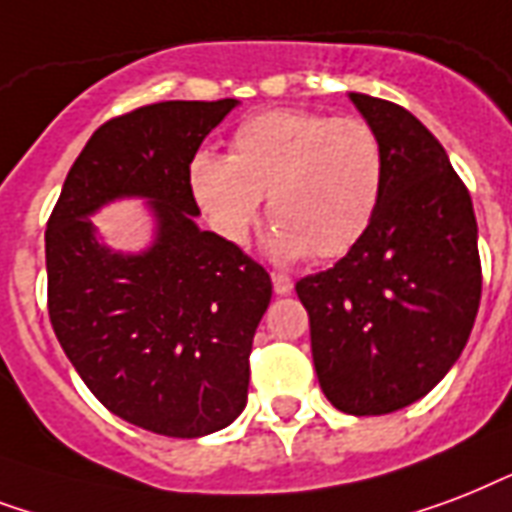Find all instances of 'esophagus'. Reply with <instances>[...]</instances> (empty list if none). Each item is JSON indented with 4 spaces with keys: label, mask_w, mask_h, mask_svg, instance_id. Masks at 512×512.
Listing matches in <instances>:
<instances>
[{
    "label": "esophagus",
    "mask_w": 512,
    "mask_h": 512,
    "mask_svg": "<svg viewBox=\"0 0 512 512\" xmlns=\"http://www.w3.org/2000/svg\"><path fill=\"white\" fill-rule=\"evenodd\" d=\"M272 285H275V293H291L293 288V280L288 275H283V272H272Z\"/></svg>",
    "instance_id": "esophagus-1"
}]
</instances>
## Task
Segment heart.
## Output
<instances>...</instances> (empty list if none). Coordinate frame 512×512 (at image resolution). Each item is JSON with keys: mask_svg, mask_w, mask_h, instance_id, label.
<instances>
[{"mask_svg": "<svg viewBox=\"0 0 512 512\" xmlns=\"http://www.w3.org/2000/svg\"><path fill=\"white\" fill-rule=\"evenodd\" d=\"M189 189L211 227L245 243L269 194V248L339 259L363 240L384 197L387 157L371 122L352 114L269 109L237 125L229 157L197 152Z\"/></svg>", "mask_w": 512, "mask_h": 512, "instance_id": "obj_1", "label": "heart"}]
</instances>
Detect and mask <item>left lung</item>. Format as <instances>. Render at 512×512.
I'll use <instances>...</instances> for the list:
<instances>
[{
    "instance_id": "1",
    "label": "left lung",
    "mask_w": 512,
    "mask_h": 512,
    "mask_svg": "<svg viewBox=\"0 0 512 512\" xmlns=\"http://www.w3.org/2000/svg\"><path fill=\"white\" fill-rule=\"evenodd\" d=\"M387 157L374 224L331 269L296 283L312 360L344 414L414 403L457 363L481 304L473 200L438 138L403 106L350 93Z\"/></svg>"
}]
</instances>
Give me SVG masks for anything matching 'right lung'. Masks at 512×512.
I'll use <instances>...</instances> for the list:
<instances>
[{"label": "right lung", "instance_id": "add662e5", "mask_svg": "<svg viewBox=\"0 0 512 512\" xmlns=\"http://www.w3.org/2000/svg\"><path fill=\"white\" fill-rule=\"evenodd\" d=\"M235 104L160 101L106 120L47 219V312L66 358L112 414L168 438L235 422L272 299L259 261L194 224L189 162ZM120 193L149 196L161 221L141 257L112 254L92 235L89 213Z\"/></svg>", "mask_w": 512, "mask_h": 512}]
</instances>
